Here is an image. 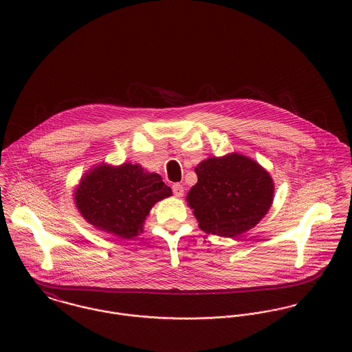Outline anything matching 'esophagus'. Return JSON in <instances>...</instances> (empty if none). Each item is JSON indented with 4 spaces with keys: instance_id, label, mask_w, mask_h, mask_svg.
<instances>
[{
    "instance_id": "1",
    "label": "esophagus",
    "mask_w": 352,
    "mask_h": 352,
    "mask_svg": "<svg viewBox=\"0 0 352 352\" xmlns=\"http://www.w3.org/2000/svg\"><path fill=\"white\" fill-rule=\"evenodd\" d=\"M172 191H173V195L177 197V198H182L183 194H184V187L182 184H173L172 186Z\"/></svg>"
}]
</instances>
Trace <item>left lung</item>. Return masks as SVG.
Returning <instances> with one entry per match:
<instances>
[{
  "label": "left lung",
  "instance_id": "left-lung-1",
  "mask_svg": "<svg viewBox=\"0 0 352 352\" xmlns=\"http://www.w3.org/2000/svg\"><path fill=\"white\" fill-rule=\"evenodd\" d=\"M188 206L207 234L237 237L258 223L274 201L270 173L250 157L230 153L203 160Z\"/></svg>",
  "mask_w": 352,
  "mask_h": 352
}]
</instances>
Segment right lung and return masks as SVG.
Listing matches in <instances>:
<instances>
[{"label":"right lung","instance_id":"1","mask_svg":"<svg viewBox=\"0 0 352 352\" xmlns=\"http://www.w3.org/2000/svg\"><path fill=\"white\" fill-rule=\"evenodd\" d=\"M170 195L160 175L138 164H100L84 175L74 201L81 215L99 230L133 239L144 230L151 207Z\"/></svg>","mask_w":352,"mask_h":352}]
</instances>
